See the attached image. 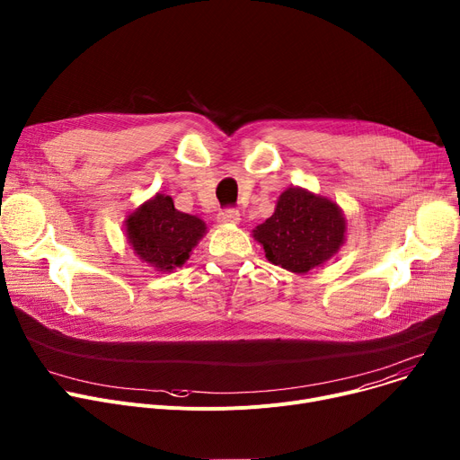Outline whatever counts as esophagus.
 <instances>
[{"mask_svg":"<svg viewBox=\"0 0 460 460\" xmlns=\"http://www.w3.org/2000/svg\"><path fill=\"white\" fill-rule=\"evenodd\" d=\"M218 222H222V224H238L240 222V212L236 208H224L218 214Z\"/></svg>","mask_w":460,"mask_h":460,"instance_id":"obj_1","label":"esophagus"}]
</instances>
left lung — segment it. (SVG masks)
<instances>
[{"mask_svg": "<svg viewBox=\"0 0 460 460\" xmlns=\"http://www.w3.org/2000/svg\"><path fill=\"white\" fill-rule=\"evenodd\" d=\"M266 259L294 273H307L329 261L346 240V218L334 201L290 187L271 217L253 229Z\"/></svg>", "mask_w": 460, "mask_h": 460, "instance_id": "left-lung-1", "label": "left lung"}]
</instances>
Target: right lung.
I'll return each instance as SVG.
<instances>
[{"mask_svg": "<svg viewBox=\"0 0 460 460\" xmlns=\"http://www.w3.org/2000/svg\"><path fill=\"white\" fill-rule=\"evenodd\" d=\"M207 233L203 220L173 207L164 194L142 203L126 220V234L133 252L157 271H172L185 264Z\"/></svg>", "mask_w": 460, "mask_h": 460, "instance_id": "add662e5", "label": "right lung"}]
</instances>
